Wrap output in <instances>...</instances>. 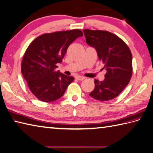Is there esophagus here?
<instances>
[{
	"mask_svg": "<svg viewBox=\"0 0 153 153\" xmlns=\"http://www.w3.org/2000/svg\"><path fill=\"white\" fill-rule=\"evenodd\" d=\"M76 79H77V80H79V81H82V80H83V79H85V77H83V76H77Z\"/></svg>",
	"mask_w": 153,
	"mask_h": 153,
	"instance_id": "esophagus-1",
	"label": "esophagus"
}]
</instances>
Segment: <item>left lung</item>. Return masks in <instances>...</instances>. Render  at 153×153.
<instances>
[{"mask_svg": "<svg viewBox=\"0 0 153 153\" xmlns=\"http://www.w3.org/2000/svg\"><path fill=\"white\" fill-rule=\"evenodd\" d=\"M88 45L95 48L98 59L107 70L103 81L94 79L95 87L89 95L95 100L115 98L129 83L132 75V56L123 40L105 30L84 29Z\"/></svg>", "mask_w": 153, "mask_h": 153, "instance_id": "8db88e82", "label": "left lung"}]
</instances>
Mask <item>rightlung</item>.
<instances>
[{"instance_id":"add662e5","label":"right lung","mask_w":153,"mask_h":153,"mask_svg":"<svg viewBox=\"0 0 153 153\" xmlns=\"http://www.w3.org/2000/svg\"><path fill=\"white\" fill-rule=\"evenodd\" d=\"M82 36L78 29L46 33L28 45L21 62V73L38 100L45 102L58 100L74 80V77L55 69L62 62L69 45Z\"/></svg>"}]
</instances>
